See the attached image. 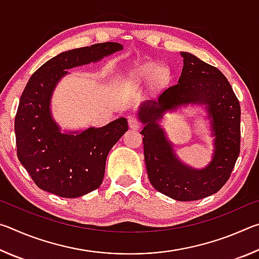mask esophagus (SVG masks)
<instances>
[{
    "label": "esophagus",
    "instance_id": "34e87169",
    "mask_svg": "<svg viewBox=\"0 0 259 259\" xmlns=\"http://www.w3.org/2000/svg\"><path fill=\"white\" fill-rule=\"evenodd\" d=\"M128 122H129V126L130 129L133 130H138L140 126H142V123H140V121L137 116L135 115H130L128 117Z\"/></svg>",
    "mask_w": 259,
    "mask_h": 259
}]
</instances>
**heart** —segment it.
Returning <instances> with one entry per match:
<instances>
[{
    "label": "heart",
    "instance_id": "obj_1",
    "mask_svg": "<svg viewBox=\"0 0 259 259\" xmlns=\"http://www.w3.org/2000/svg\"><path fill=\"white\" fill-rule=\"evenodd\" d=\"M154 71H155L154 65H146V66L139 68L137 73H136V75H137L138 78H147L152 75ZM166 77H168V72H166V69L164 68L159 69V72L156 74V81L162 83L166 80Z\"/></svg>",
    "mask_w": 259,
    "mask_h": 259
}]
</instances>
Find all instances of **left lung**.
Returning <instances> with one entry per match:
<instances>
[{
  "instance_id": "obj_1",
  "label": "left lung",
  "mask_w": 259,
  "mask_h": 259,
  "mask_svg": "<svg viewBox=\"0 0 259 259\" xmlns=\"http://www.w3.org/2000/svg\"><path fill=\"white\" fill-rule=\"evenodd\" d=\"M183 71L176 85L156 100H145L138 111L144 124V156L152 186L169 198L195 201L214 194L229 181L240 153L239 100L218 68L190 52H181ZM187 104H202L214 137L213 159L202 169L179 159L159 121L165 112Z\"/></svg>"
}]
</instances>
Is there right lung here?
I'll return each mask as SVG.
<instances>
[{"label":"right lung","mask_w":259,"mask_h":259,"mask_svg":"<svg viewBox=\"0 0 259 259\" xmlns=\"http://www.w3.org/2000/svg\"><path fill=\"white\" fill-rule=\"evenodd\" d=\"M122 49L120 43L105 42L61 52L30 76L15 119L17 155L41 190L73 199L102 185L108 152L128 130V121L119 117L102 128L61 133L52 116L51 98L68 69Z\"/></svg>","instance_id":"obj_1"}]
</instances>
